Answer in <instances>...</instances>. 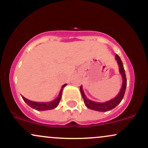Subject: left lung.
Listing matches in <instances>:
<instances>
[{
    "instance_id": "1",
    "label": "left lung",
    "mask_w": 148,
    "mask_h": 148,
    "mask_svg": "<svg viewBox=\"0 0 148 148\" xmlns=\"http://www.w3.org/2000/svg\"><path fill=\"white\" fill-rule=\"evenodd\" d=\"M115 59H116L119 65V71H120V73L121 74L122 77H123V86H122L120 92H119L118 95L115 97V98H113V99L109 100V101H106V102L99 103L88 99V98L86 97V96L85 95L84 91H83L82 86H81V87H80V90H81V95H82L83 98H84V103L85 104H86V106H87L88 108H90V109L101 112L111 111V110L113 109V108L118 106L119 103L121 102L122 99H123V97L125 95V90H126L127 87L126 74H125L123 62H122L120 58L119 57L118 55H117V54L115 55Z\"/></svg>"
}]
</instances>
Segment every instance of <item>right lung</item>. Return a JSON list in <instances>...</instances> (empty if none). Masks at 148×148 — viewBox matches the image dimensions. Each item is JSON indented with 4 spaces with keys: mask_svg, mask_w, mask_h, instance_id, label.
<instances>
[{
    "mask_svg": "<svg viewBox=\"0 0 148 148\" xmlns=\"http://www.w3.org/2000/svg\"><path fill=\"white\" fill-rule=\"evenodd\" d=\"M66 85L67 84H64L62 86V88H61L58 96L54 100L50 101V102H35V101H30V100L27 99L26 98H25L23 96H22V98H23V101H24L28 106H30L31 108H34V109L37 110V111H47V110L53 109V108H56L58 105L59 104V102H60V100L61 99V95H62V90H63V88L66 86Z\"/></svg>",
    "mask_w": 148,
    "mask_h": 148,
    "instance_id": "add662e5",
    "label": "right lung"
}]
</instances>
